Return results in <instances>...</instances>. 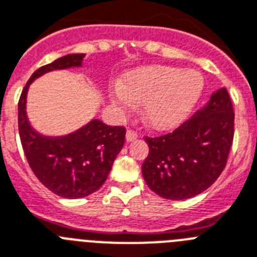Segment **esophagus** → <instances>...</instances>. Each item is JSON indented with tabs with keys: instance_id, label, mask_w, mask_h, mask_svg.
<instances>
[{
	"instance_id": "1",
	"label": "esophagus",
	"mask_w": 257,
	"mask_h": 257,
	"mask_svg": "<svg viewBox=\"0 0 257 257\" xmlns=\"http://www.w3.org/2000/svg\"><path fill=\"white\" fill-rule=\"evenodd\" d=\"M139 137V133L136 132L135 129H128L126 131V141H133Z\"/></svg>"
}]
</instances>
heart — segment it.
<instances>
[{
  "mask_svg": "<svg viewBox=\"0 0 257 257\" xmlns=\"http://www.w3.org/2000/svg\"><path fill=\"white\" fill-rule=\"evenodd\" d=\"M201 75L172 66H149L125 77L122 85L111 88L112 102L122 112L144 104V115L150 126L172 128L184 120L202 91Z\"/></svg>",
  "mask_w": 257,
  "mask_h": 257,
  "instance_id": "1",
  "label": "heart"
}]
</instances>
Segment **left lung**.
Masks as SVG:
<instances>
[{
    "label": "left lung",
    "instance_id": "8db88e82",
    "mask_svg": "<svg viewBox=\"0 0 257 257\" xmlns=\"http://www.w3.org/2000/svg\"><path fill=\"white\" fill-rule=\"evenodd\" d=\"M234 108L226 88L171 133L148 137L142 175L149 188L167 200L191 198L218 179L234 140Z\"/></svg>",
    "mask_w": 257,
    "mask_h": 257
}]
</instances>
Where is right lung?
<instances>
[{
	"label": "right lung",
	"instance_id": "right-lung-1",
	"mask_svg": "<svg viewBox=\"0 0 257 257\" xmlns=\"http://www.w3.org/2000/svg\"><path fill=\"white\" fill-rule=\"evenodd\" d=\"M85 53L66 55L39 68L23 87L18 102V129L23 152L39 182L55 195L81 198L98 191L108 178L113 161L124 146V126L91 120L77 132L62 137L39 135L26 115L31 82L44 73L81 66Z\"/></svg>",
	"mask_w": 257,
	"mask_h": 257
}]
</instances>
